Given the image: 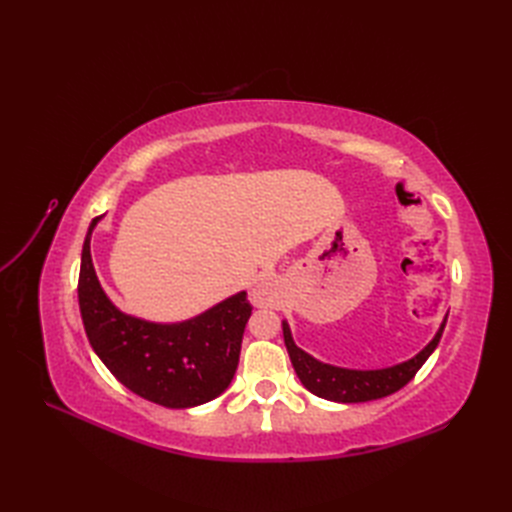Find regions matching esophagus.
Instances as JSON below:
<instances>
[{"label":"esophagus","instance_id":"esophagus-1","mask_svg":"<svg viewBox=\"0 0 512 512\" xmlns=\"http://www.w3.org/2000/svg\"><path fill=\"white\" fill-rule=\"evenodd\" d=\"M250 301H252L256 307L271 305V301H273L271 288H269L265 282H258V284L250 290Z\"/></svg>","mask_w":512,"mask_h":512}]
</instances>
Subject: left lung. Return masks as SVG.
<instances>
[{
	"mask_svg": "<svg viewBox=\"0 0 512 512\" xmlns=\"http://www.w3.org/2000/svg\"><path fill=\"white\" fill-rule=\"evenodd\" d=\"M446 316L436 335H433L431 342L421 352H416L408 361L380 369H350L318 361L316 356L294 344L290 324L286 320H282V329L290 363L309 393L322 399L337 401V404H363V401L380 399L399 391L401 386H406L414 378V374L423 367L431 352L438 348L442 331L446 327Z\"/></svg>",
	"mask_w": 512,
	"mask_h": 512,
	"instance_id": "1",
	"label": "left lung"
}]
</instances>
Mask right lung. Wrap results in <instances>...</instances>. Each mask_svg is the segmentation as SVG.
I'll return each instance as SVG.
<instances>
[{
	"label": "right lung",
	"instance_id": "right-lung-1",
	"mask_svg": "<svg viewBox=\"0 0 512 512\" xmlns=\"http://www.w3.org/2000/svg\"><path fill=\"white\" fill-rule=\"evenodd\" d=\"M81 254L79 307L91 348L108 371L138 397L164 408H194L222 395L235 376L252 305L245 290L181 322H151L121 309L104 292L91 235Z\"/></svg>",
	"mask_w": 512,
	"mask_h": 512
}]
</instances>
